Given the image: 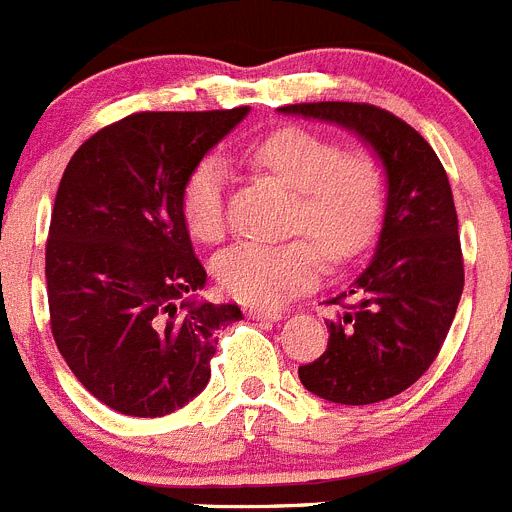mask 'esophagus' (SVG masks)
<instances>
[{"instance_id":"34e87169","label":"esophagus","mask_w":512,"mask_h":512,"mask_svg":"<svg viewBox=\"0 0 512 512\" xmlns=\"http://www.w3.org/2000/svg\"><path fill=\"white\" fill-rule=\"evenodd\" d=\"M247 317L255 319V322H278V319H283V314L273 309H262V306H250Z\"/></svg>"}]
</instances>
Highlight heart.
Instances as JSON below:
<instances>
[{"label":"heart","mask_w":512,"mask_h":512,"mask_svg":"<svg viewBox=\"0 0 512 512\" xmlns=\"http://www.w3.org/2000/svg\"><path fill=\"white\" fill-rule=\"evenodd\" d=\"M250 157L299 193L293 229L317 239L335 265L355 260L371 247L384 216V175L368 154L342 151L335 139L309 128H283L260 141ZM224 193L226 167L211 154L195 164L180 198L182 219L195 239H221ZM318 248L304 237L239 242L216 257L213 270L234 299L278 306L319 281L324 257Z\"/></svg>","instance_id":"b5f03b06"}]
</instances>
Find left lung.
Wrapping results in <instances>:
<instances>
[{
	"label": "left lung",
	"instance_id": "left-lung-1",
	"mask_svg": "<svg viewBox=\"0 0 512 512\" xmlns=\"http://www.w3.org/2000/svg\"><path fill=\"white\" fill-rule=\"evenodd\" d=\"M278 113L335 123L366 141L386 175V206L371 262L330 304V342L299 368L311 394L373 404L410 389L441 350L464 291L459 219L441 159L420 133L366 102H301Z\"/></svg>",
	"mask_w": 512,
	"mask_h": 512
}]
</instances>
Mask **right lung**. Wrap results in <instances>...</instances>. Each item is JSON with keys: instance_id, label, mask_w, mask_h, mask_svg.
<instances>
[{"instance_id": "1", "label": "right lung", "mask_w": 512, "mask_h": 512, "mask_svg": "<svg viewBox=\"0 0 512 512\" xmlns=\"http://www.w3.org/2000/svg\"><path fill=\"white\" fill-rule=\"evenodd\" d=\"M250 108L133 113L66 164L46 244L53 340L92 397L162 417L206 389L237 304L198 299L206 270L182 219L193 167Z\"/></svg>"}]
</instances>
